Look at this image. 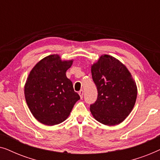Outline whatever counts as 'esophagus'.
<instances>
[{
  "label": "esophagus",
  "instance_id": "1",
  "mask_svg": "<svg viewBox=\"0 0 160 160\" xmlns=\"http://www.w3.org/2000/svg\"><path fill=\"white\" fill-rule=\"evenodd\" d=\"M78 95H79L81 98H83V95H84V91L80 90L79 92H78Z\"/></svg>",
  "mask_w": 160,
  "mask_h": 160
}]
</instances>
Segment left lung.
<instances>
[{"instance_id": "obj_1", "label": "left lung", "mask_w": 160, "mask_h": 160, "mask_svg": "<svg viewBox=\"0 0 160 160\" xmlns=\"http://www.w3.org/2000/svg\"><path fill=\"white\" fill-rule=\"evenodd\" d=\"M92 79L97 87L98 99L90 111L105 125L119 124L128 117L136 101V83L123 63L108 54L92 65Z\"/></svg>"}]
</instances>
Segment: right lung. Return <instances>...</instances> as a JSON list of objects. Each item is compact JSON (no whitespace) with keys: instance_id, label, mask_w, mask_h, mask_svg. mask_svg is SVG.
<instances>
[{"instance_id":"right-lung-1","label":"right lung","mask_w":160,"mask_h":160,"mask_svg":"<svg viewBox=\"0 0 160 160\" xmlns=\"http://www.w3.org/2000/svg\"><path fill=\"white\" fill-rule=\"evenodd\" d=\"M73 62L62 60L58 54H51L39 61L27 78L26 102L32 116L45 125L64 122L80 99L65 73Z\"/></svg>"}]
</instances>
